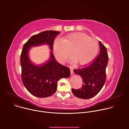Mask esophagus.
<instances>
[{"label":"esophagus","mask_w":129,"mask_h":129,"mask_svg":"<svg viewBox=\"0 0 129 129\" xmlns=\"http://www.w3.org/2000/svg\"><path fill=\"white\" fill-rule=\"evenodd\" d=\"M74 73V72H73V68L72 67H70V74L72 75Z\"/></svg>","instance_id":"34e87169"}]
</instances>
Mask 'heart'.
Here are the masks:
<instances>
[{"mask_svg":"<svg viewBox=\"0 0 129 129\" xmlns=\"http://www.w3.org/2000/svg\"><path fill=\"white\" fill-rule=\"evenodd\" d=\"M55 56L61 62H64L72 51L73 61L85 65L92 61L97 56L99 45L97 40L87 35L78 33L69 34L65 39L56 38L53 43Z\"/></svg>","mask_w":129,"mask_h":129,"instance_id":"b5f03b06","label":"heart"}]
</instances>
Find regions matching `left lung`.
<instances>
[{"label": "left lung", "mask_w": 129, "mask_h": 129, "mask_svg": "<svg viewBox=\"0 0 129 129\" xmlns=\"http://www.w3.org/2000/svg\"><path fill=\"white\" fill-rule=\"evenodd\" d=\"M100 52L93 61L88 65L73 70L83 80L82 87L72 89V92L77 98L89 99L95 96L102 89L106 80V69L108 63L106 47L99 42Z\"/></svg>", "instance_id": "8db88e82"}]
</instances>
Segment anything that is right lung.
<instances>
[{"label": "right lung", "instance_id": "obj_1", "mask_svg": "<svg viewBox=\"0 0 129 129\" xmlns=\"http://www.w3.org/2000/svg\"><path fill=\"white\" fill-rule=\"evenodd\" d=\"M59 33L54 30L41 32L33 35L23 45L20 56L21 79L25 88L36 97L52 95L57 91L58 81L70 75V68L57 62L52 52L50 59L42 66L34 65L28 58V50L31 46L47 44L52 52L54 39Z\"/></svg>", "mask_w": 129, "mask_h": 129}]
</instances>
